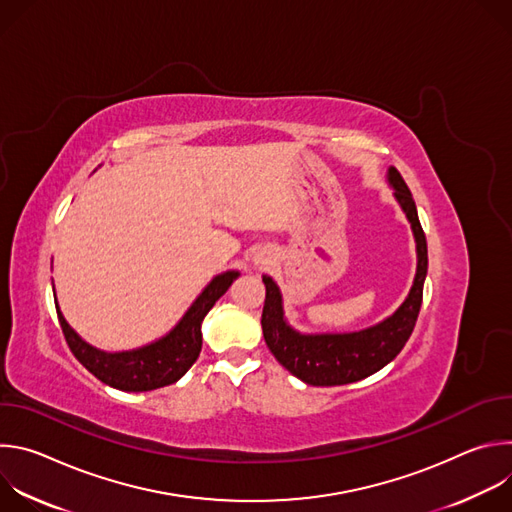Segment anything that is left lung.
<instances>
[{
  "label": "left lung",
  "instance_id": "obj_1",
  "mask_svg": "<svg viewBox=\"0 0 512 512\" xmlns=\"http://www.w3.org/2000/svg\"><path fill=\"white\" fill-rule=\"evenodd\" d=\"M389 184L409 218L417 243V273L407 300L393 316L377 326L350 334H300L283 318L279 287L269 275H263L265 306L261 328L265 344L279 364L308 385L334 387L371 377L401 352L415 328L427 275V241L411 190L395 168H389Z\"/></svg>",
  "mask_w": 512,
  "mask_h": 512
}]
</instances>
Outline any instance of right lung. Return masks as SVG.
<instances>
[{
  "instance_id": "obj_1",
  "label": "right lung",
  "mask_w": 512,
  "mask_h": 512,
  "mask_svg": "<svg viewBox=\"0 0 512 512\" xmlns=\"http://www.w3.org/2000/svg\"><path fill=\"white\" fill-rule=\"evenodd\" d=\"M237 277L239 271L216 275L170 334L148 346L125 352H103L87 344L66 324L58 302L54 304L66 344L83 367L113 389L139 393L172 385L192 367L202 348V320Z\"/></svg>"
}]
</instances>
